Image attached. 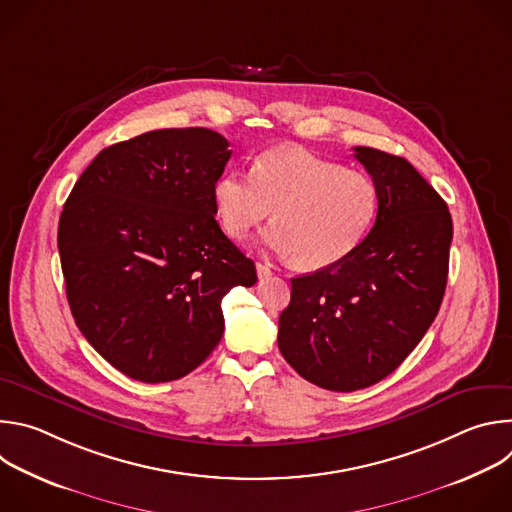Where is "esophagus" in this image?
<instances>
[{"instance_id": "34e87169", "label": "esophagus", "mask_w": 512, "mask_h": 512, "mask_svg": "<svg viewBox=\"0 0 512 512\" xmlns=\"http://www.w3.org/2000/svg\"><path fill=\"white\" fill-rule=\"evenodd\" d=\"M255 267H257V275H259V279H267V277H271V273H273V271H271V267H269L267 263H261V261H259Z\"/></svg>"}]
</instances>
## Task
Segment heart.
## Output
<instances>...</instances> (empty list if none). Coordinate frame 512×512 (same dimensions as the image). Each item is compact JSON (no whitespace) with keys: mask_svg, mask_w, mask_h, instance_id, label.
<instances>
[{"mask_svg":"<svg viewBox=\"0 0 512 512\" xmlns=\"http://www.w3.org/2000/svg\"><path fill=\"white\" fill-rule=\"evenodd\" d=\"M216 221L231 239H245L271 214L263 243L318 271L352 255L373 231L381 190L362 170L344 168L302 148L263 152L251 176L229 170L212 184Z\"/></svg>","mask_w":512,"mask_h":512,"instance_id":"1","label":"heart"}]
</instances>
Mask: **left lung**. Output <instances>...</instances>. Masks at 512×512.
Segmentation results:
<instances>
[{
    "instance_id": "obj_1",
    "label": "left lung",
    "mask_w": 512,
    "mask_h": 512,
    "mask_svg": "<svg viewBox=\"0 0 512 512\" xmlns=\"http://www.w3.org/2000/svg\"><path fill=\"white\" fill-rule=\"evenodd\" d=\"M379 190L377 223L340 263L291 279L277 344L306 381L350 393L391 375L440 312L454 235L444 198L399 156L354 148Z\"/></svg>"
}]
</instances>
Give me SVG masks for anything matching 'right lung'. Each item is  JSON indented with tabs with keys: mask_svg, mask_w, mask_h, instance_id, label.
I'll return each mask as SVG.
<instances>
[{
	"mask_svg": "<svg viewBox=\"0 0 512 512\" xmlns=\"http://www.w3.org/2000/svg\"><path fill=\"white\" fill-rule=\"evenodd\" d=\"M212 129H158L105 148L64 202L58 253L89 344L141 383L186 377L221 342L223 298L257 281L214 221L231 158Z\"/></svg>",
	"mask_w": 512,
	"mask_h": 512,
	"instance_id": "right-lung-1",
	"label": "right lung"
}]
</instances>
